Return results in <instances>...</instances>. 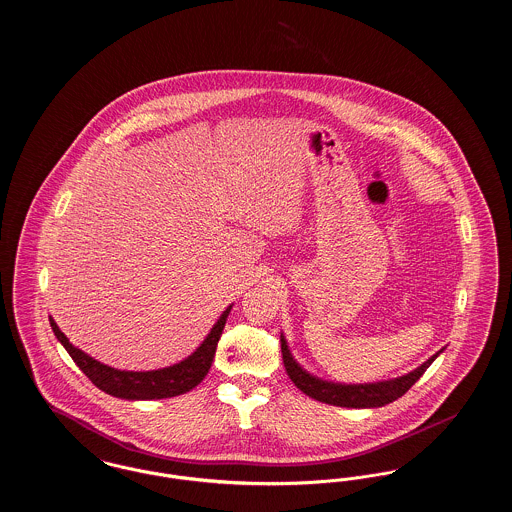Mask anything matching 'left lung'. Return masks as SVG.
<instances>
[{
	"mask_svg": "<svg viewBox=\"0 0 512 512\" xmlns=\"http://www.w3.org/2000/svg\"><path fill=\"white\" fill-rule=\"evenodd\" d=\"M282 343V359L288 376L292 378L293 384L303 391L305 395L317 399L320 403L336 405V407H349V409H374V407H384L388 403H393L401 395H405L411 390L414 382L426 372V368L436 361L439 353L432 355L426 363L414 368L413 372L386 380V382H374V384H336L328 380H320L317 376L309 374L303 366L299 365L293 359L288 347V341L284 334L280 336Z\"/></svg>",
	"mask_w": 512,
	"mask_h": 512,
	"instance_id": "left-lung-1",
	"label": "left lung"
}]
</instances>
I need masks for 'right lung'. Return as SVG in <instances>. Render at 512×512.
I'll return each instance as SVG.
<instances>
[{"label":"right lung","instance_id":"1","mask_svg":"<svg viewBox=\"0 0 512 512\" xmlns=\"http://www.w3.org/2000/svg\"><path fill=\"white\" fill-rule=\"evenodd\" d=\"M232 305L226 307V311L220 315L211 332L203 343L195 349L190 357L176 365L157 368V370H146V372H134V370H119L113 366L103 365L84 353L82 349L74 347L69 338L59 330L57 322L49 317V324L57 340L67 349V353L73 357L76 366L92 380V384L113 397L128 399V401H146V399H167L176 397L186 391L194 390L195 386L207 376L217 343H219L226 318L230 313Z\"/></svg>","mask_w":512,"mask_h":512}]
</instances>
